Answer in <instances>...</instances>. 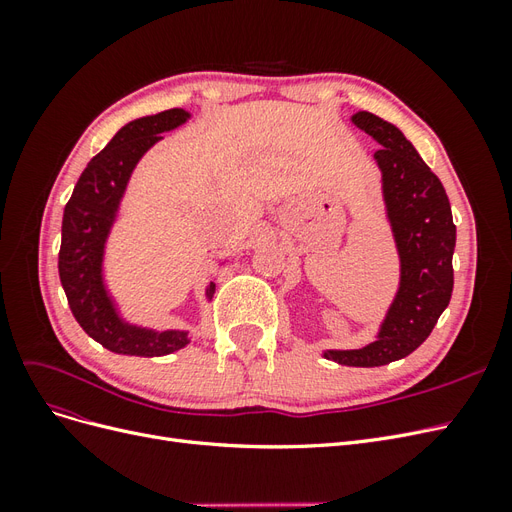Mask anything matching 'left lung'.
Instances as JSON below:
<instances>
[{
    "mask_svg": "<svg viewBox=\"0 0 512 512\" xmlns=\"http://www.w3.org/2000/svg\"><path fill=\"white\" fill-rule=\"evenodd\" d=\"M352 123L382 145L374 158L401 275L376 342L356 350H324V356L339 365L380 367L421 346L451 301L457 230L442 181L401 130L367 111L352 115Z\"/></svg>",
    "mask_w": 512,
    "mask_h": 512,
    "instance_id": "obj_1",
    "label": "left lung"
}]
</instances>
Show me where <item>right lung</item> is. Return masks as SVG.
<instances>
[{
    "label": "right lung",
    "instance_id": "right-lung-1",
    "mask_svg": "<svg viewBox=\"0 0 512 512\" xmlns=\"http://www.w3.org/2000/svg\"><path fill=\"white\" fill-rule=\"evenodd\" d=\"M190 119L183 108L126 123L96 158H91L64 209L59 247V280L68 305L83 331L106 350L130 356H164L190 344L188 331H153L123 320L106 290L104 245L115 224L119 203L132 170L145 153L162 141V132ZM215 284L207 286L211 301Z\"/></svg>",
    "mask_w": 512,
    "mask_h": 512
}]
</instances>
